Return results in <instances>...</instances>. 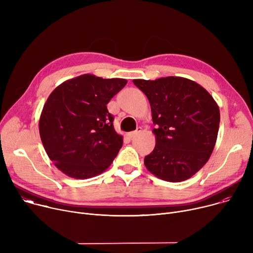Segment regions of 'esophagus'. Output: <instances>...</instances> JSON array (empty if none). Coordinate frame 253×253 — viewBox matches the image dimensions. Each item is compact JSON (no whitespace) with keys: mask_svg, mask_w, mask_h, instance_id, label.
I'll use <instances>...</instances> for the list:
<instances>
[{"mask_svg":"<svg viewBox=\"0 0 253 253\" xmlns=\"http://www.w3.org/2000/svg\"><path fill=\"white\" fill-rule=\"evenodd\" d=\"M141 131H142V127H138V128H137V130L127 132V133H126V135H127V137H128L129 139H132V138H134V137H135V135L139 134Z\"/></svg>","mask_w":253,"mask_h":253,"instance_id":"1","label":"esophagus"}]
</instances>
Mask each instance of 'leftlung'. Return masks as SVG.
<instances>
[{
	"instance_id": "obj_1",
	"label": "left lung",
	"mask_w": 253,
	"mask_h": 253,
	"mask_svg": "<svg viewBox=\"0 0 253 253\" xmlns=\"http://www.w3.org/2000/svg\"><path fill=\"white\" fill-rule=\"evenodd\" d=\"M151 105L156 145L145 157L155 176L180 182L194 175L215 148L220 110L211 95L200 84L182 77L157 80L134 79Z\"/></svg>"
}]
</instances>
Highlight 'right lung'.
Instances as JSON below:
<instances>
[{
    "instance_id": "add662e5",
    "label": "right lung",
    "mask_w": 253,
    "mask_h": 253,
    "mask_svg": "<svg viewBox=\"0 0 253 253\" xmlns=\"http://www.w3.org/2000/svg\"><path fill=\"white\" fill-rule=\"evenodd\" d=\"M126 79L84 74L67 80L48 96L40 119L44 150L55 167L76 179L104 172L123 146L107 103Z\"/></svg>"
}]
</instances>
